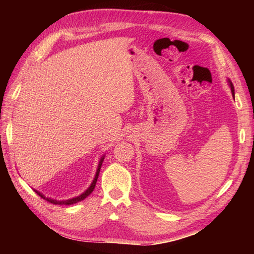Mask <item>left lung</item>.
Returning a JSON list of instances; mask_svg holds the SVG:
<instances>
[{"mask_svg":"<svg viewBox=\"0 0 254 254\" xmlns=\"http://www.w3.org/2000/svg\"><path fill=\"white\" fill-rule=\"evenodd\" d=\"M229 85H230V88H231V93H233V96L235 97V88H234V85H233V83H231L230 80H229Z\"/></svg>","mask_w":254,"mask_h":254,"instance_id":"1","label":"left lung"}]
</instances>
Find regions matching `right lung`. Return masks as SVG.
Returning <instances> with one entry per match:
<instances>
[{
	"mask_svg": "<svg viewBox=\"0 0 254 254\" xmlns=\"http://www.w3.org/2000/svg\"><path fill=\"white\" fill-rule=\"evenodd\" d=\"M102 161H104V157H102L99 161V165H98V169H97V172H96V176H95V179L93 181V183H91L90 187L86 190L83 194H80L79 196L77 197H74V198H71V199H66V201H57V199H52V198H48L46 197L44 194H41L40 192H38L35 190V192L39 195L40 197H42L44 199H46V201H48L49 203H52V204H56V205H71V204H75L77 202H80L82 199H84L85 197H87L89 194L94 191V189L96 187V182H97V179H98V176H99V171H100V168H101V165H102Z\"/></svg>",
	"mask_w": 254,
	"mask_h": 254,
	"instance_id": "add662e5",
	"label": "right lung"
}]
</instances>
